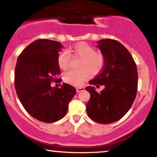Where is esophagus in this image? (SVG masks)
I'll list each match as a JSON object with an SVG mask.
<instances>
[{
	"label": "esophagus",
	"instance_id": "obj_1",
	"mask_svg": "<svg viewBox=\"0 0 157 157\" xmlns=\"http://www.w3.org/2000/svg\"><path fill=\"white\" fill-rule=\"evenodd\" d=\"M84 89H85V88L83 87H77V89H76V90H77V92H82V91H83Z\"/></svg>",
	"mask_w": 157,
	"mask_h": 157
}]
</instances>
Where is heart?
<instances>
[{
    "label": "heart",
    "instance_id": "heart-1",
    "mask_svg": "<svg viewBox=\"0 0 157 157\" xmlns=\"http://www.w3.org/2000/svg\"><path fill=\"white\" fill-rule=\"evenodd\" d=\"M68 52L61 51L58 54L56 62L60 69L66 70L69 67L71 55L81 58V60L79 64L80 70H70L64 74L63 80L67 83L79 86L90 77L91 73L97 75L104 68L106 62L104 53L95 51V48L86 42L77 43Z\"/></svg>",
    "mask_w": 157,
    "mask_h": 157
}]
</instances>
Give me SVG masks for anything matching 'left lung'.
Here are the masks:
<instances>
[{
	"label": "left lung",
	"instance_id": "8db88e82",
	"mask_svg": "<svg viewBox=\"0 0 157 157\" xmlns=\"http://www.w3.org/2000/svg\"><path fill=\"white\" fill-rule=\"evenodd\" d=\"M98 47L104 53L103 70L86 87L90 93L86 104L89 118L100 124L113 123L121 119L131 107L138 89L137 67L128 50L118 41L101 39ZM104 85L101 93L94 87Z\"/></svg>",
	"mask_w": 157,
	"mask_h": 157
}]
</instances>
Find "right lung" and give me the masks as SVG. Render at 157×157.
Returning <instances> with one entry per match:
<instances>
[{
    "instance_id": "right-lung-1",
    "label": "right lung",
    "mask_w": 157,
    "mask_h": 157,
    "mask_svg": "<svg viewBox=\"0 0 157 157\" xmlns=\"http://www.w3.org/2000/svg\"><path fill=\"white\" fill-rule=\"evenodd\" d=\"M62 44L49 39H38L22 51L15 69V88L26 111L36 119L53 123L63 118L68 112L76 89L64 83L51 87V82H60L61 74L56 58Z\"/></svg>"
}]
</instances>
